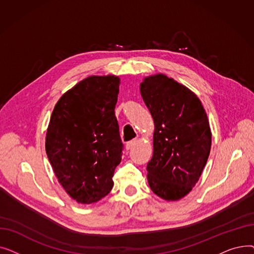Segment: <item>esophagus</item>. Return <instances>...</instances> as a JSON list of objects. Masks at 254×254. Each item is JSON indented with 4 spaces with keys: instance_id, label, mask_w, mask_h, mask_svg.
<instances>
[{
    "instance_id": "34e87169",
    "label": "esophagus",
    "mask_w": 254,
    "mask_h": 254,
    "mask_svg": "<svg viewBox=\"0 0 254 254\" xmlns=\"http://www.w3.org/2000/svg\"><path fill=\"white\" fill-rule=\"evenodd\" d=\"M137 142H138V140H131V141H128L127 143V145H126V148H127V150H128V149H130L131 147H134V146L137 144Z\"/></svg>"
}]
</instances>
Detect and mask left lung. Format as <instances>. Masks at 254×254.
<instances>
[{
	"label": "left lung",
	"instance_id": "8db88e82",
	"mask_svg": "<svg viewBox=\"0 0 254 254\" xmlns=\"http://www.w3.org/2000/svg\"><path fill=\"white\" fill-rule=\"evenodd\" d=\"M140 91L154 122L149 186L166 201H178L192 190L208 161L212 134L206 111L190 89L164 74L144 78Z\"/></svg>",
	"mask_w": 254,
	"mask_h": 254
}]
</instances>
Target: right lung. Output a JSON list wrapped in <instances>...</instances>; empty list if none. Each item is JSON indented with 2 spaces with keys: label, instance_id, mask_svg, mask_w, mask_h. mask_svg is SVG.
Returning <instances> with one entry per match:
<instances>
[{
  "label": "right lung",
  "instance_id": "1",
  "mask_svg": "<svg viewBox=\"0 0 254 254\" xmlns=\"http://www.w3.org/2000/svg\"><path fill=\"white\" fill-rule=\"evenodd\" d=\"M120 79L89 76L61 97L52 111L45 149L53 172L72 198L96 203L113 188L123 143L115 117Z\"/></svg>",
  "mask_w": 254,
  "mask_h": 254
}]
</instances>
